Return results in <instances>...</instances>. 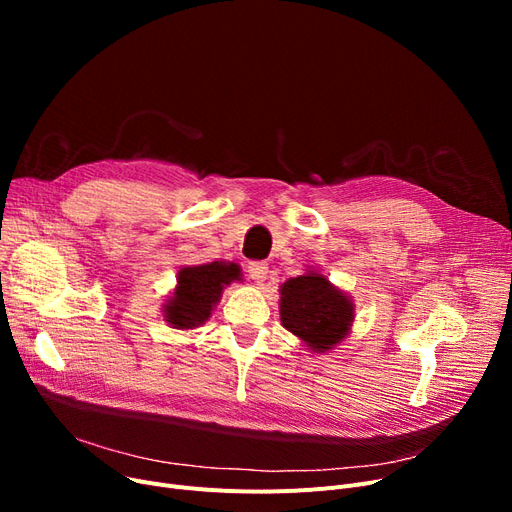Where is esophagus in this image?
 I'll use <instances>...</instances> for the list:
<instances>
[{
  "instance_id": "esophagus-1",
  "label": "esophagus",
  "mask_w": 512,
  "mask_h": 512,
  "mask_svg": "<svg viewBox=\"0 0 512 512\" xmlns=\"http://www.w3.org/2000/svg\"><path fill=\"white\" fill-rule=\"evenodd\" d=\"M247 272H249V278H251V280L263 282V280L267 278V272H270V267H267L265 261H249Z\"/></svg>"
}]
</instances>
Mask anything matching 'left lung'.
Returning a JSON list of instances; mask_svg holds the SVG:
<instances>
[{"instance_id":"1","label":"left lung","mask_w":512,"mask_h":512,"mask_svg":"<svg viewBox=\"0 0 512 512\" xmlns=\"http://www.w3.org/2000/svg\"><path fill=\"white\" fill-rule=\"evenodd\" d=\"M282 324L315 351H326L344 338L353 321V305L319 274L290 278L282 286Z\"/></svg>"}]
</instances>
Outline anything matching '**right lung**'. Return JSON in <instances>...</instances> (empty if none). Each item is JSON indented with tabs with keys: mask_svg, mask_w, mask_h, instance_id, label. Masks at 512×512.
<instances>
[{
	"mask_svg": "<svg viewBox=\"0 0 512 512\" xmlns=\"http://www.w3.org/2000/svg\"><path fill=\"white\" fill-rule=\"evenodd\" d=\"M238 278L234 263H205L184 267L178 274V288L172 303L166 309V317L174 328H197L209 317L211 307L218 303L226 284Z\"/></svg>",
	"mask_w": 512,
	"mask_h": 512,
	"instance_id": "add662e5",
	"label": "right lung"
}]
</instances>
